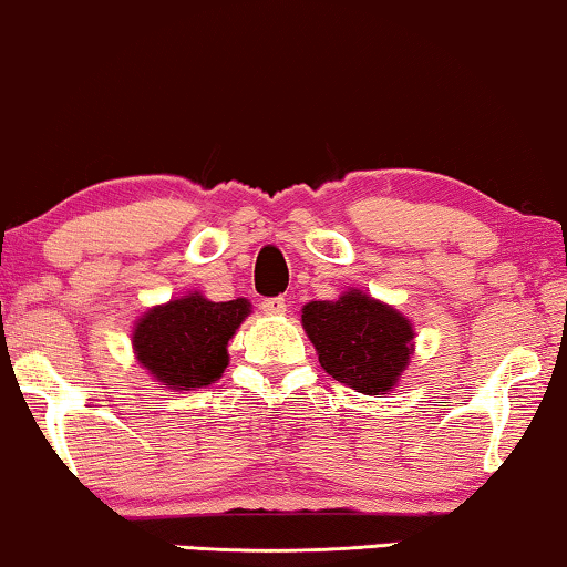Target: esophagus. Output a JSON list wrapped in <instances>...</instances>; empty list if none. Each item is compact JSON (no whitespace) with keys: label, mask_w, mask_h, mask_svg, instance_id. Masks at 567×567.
<instances>
[{"label":"esophagus","mask_w":567,"mask_h":567,"mask_svg":"<svg viewBox=\"0 0 567 567\" xmlns=\"http://www.w3.org/2000/svg\"><path fill=\"white\" fill-rule=\"evenodd\" d=\"M261 310H265L267 316H282L287 310V300L285 298H267L261 302Z\"/></svg>","instance_id":"34e87169"}]
</instances>
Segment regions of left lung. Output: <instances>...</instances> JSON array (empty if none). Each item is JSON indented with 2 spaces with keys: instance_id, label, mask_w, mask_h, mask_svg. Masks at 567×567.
<instances>
[{
  "instance_id": "1",
  "label": "left lung",
  "mask_w": 567,
  "mask_h": 567,
  "mask_svg": "<svg viewBox=\"0 0 567 567\" xmlns=\"http://www.w3.org/2000/svg\"><path fill=\"white\" fill-rule=\"evenodd\" d=\"M302 329L323 370L364 395L390 393L413 354L409 318L360 290L308 302Z\"/></svg>"
}]
</instances>
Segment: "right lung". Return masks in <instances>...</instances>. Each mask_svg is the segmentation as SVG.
<instances>
[{
    "mask_svg": "<svg viewBox=\"0 0 567 567\" xmlns=\"http://www.w3.org/2000/svg\"><path fill=\"white\" fill-rule=\"evenodd\" d=\"M249 313L244 298L213 302L200 292L182 295L135 323V360L172 390L210 385L228 367V341Z\"/></svg>",
    "mask_w": 567,
    "mask_h": 567,
    "instance_id": "add662e5",
    "label": "right lung"
}]
</instances>
